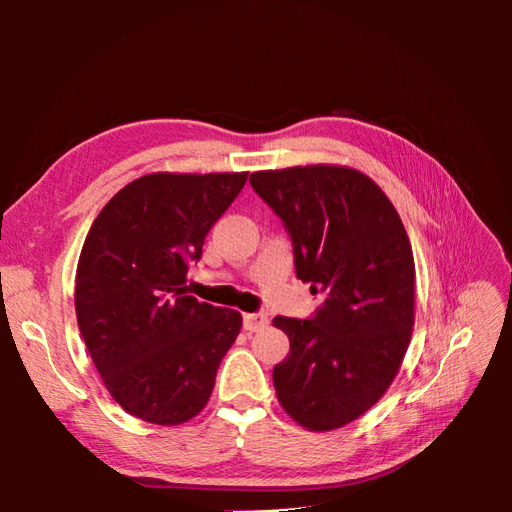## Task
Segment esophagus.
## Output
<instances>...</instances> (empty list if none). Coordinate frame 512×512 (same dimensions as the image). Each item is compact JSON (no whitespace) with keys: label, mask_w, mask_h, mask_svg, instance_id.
I'll return each instance as SVG.
<instances>
[{"label":"esophagus","mask_w":512,"mask_h":512,"mask_svg":"<svg viewBox=\"0 0 512 512\" xmlns=\"http://www.w3.org/2000/svg\"><path fill=\"white\" fill-rule=\"evenodd\" d=\"M266 325H268V317H266L264 312H248V314H244V330L257 332V330L266 328Z\"/></svg>","instance_id":"obj_1"}]
</instances>
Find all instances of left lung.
<instances>
[{
	"label": "left lung",
	"instance_id": "1",
	"mask_svg": "<svg viewBox=\"0 0 512 512\" xmlns=\"http://www.w3.org/2000/svg\"><path fill=\"white\" fill-rule=\"evenodd\" d=\"M250 184L284 222L297 277L325 297L310 319L273 321L290 339L273 369L277 398L301 427L339 429L376 405L409 347L407 231L378 184L350 167L257 171Z\"/></svg>",
	"mask_w": 512,
	"mask_h": 512
}]
</instances>
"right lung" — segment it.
<instances>
[{
    "label": "right lung",
    "mask_w": 512,
    "mask_h": 512,
    "mask_svg": "<svg viewBox=\"0 0 512 512\" xmlns=\"http://www.w3.org/2000/svg\"><path fill=\"white\" fill-rule=\"evenodd\" d=\"M248 173H151L96 217L76 266V321L112 398L154 424L187 422L211 398L242 314L189 295L204 237Z\"/></svg>",
    "instance_id": "right-lung-1"
}]
</instances>
